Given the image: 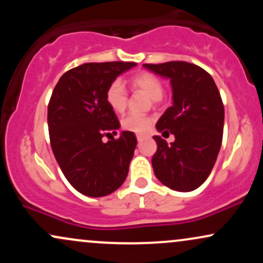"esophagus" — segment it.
Wrapping results in <instances>:
<instances>
[{"mask_svg":"<svg viewBox=\"0 0 263 263\" xmlns=\"http://www.w3.org/2000/svg\"><path fill=\"white\" fill-rule=\"evenodd\" d=\"M144 138H146V136H143V135H137V141L138 142H142L144 140Z\"/></svg>","mask_w":263,"mask_h":263,"instance_id":"34e87169","label":"esophagus"}]
</instances>
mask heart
Listing matches in <instances>:
<instances>
[{"mask_svg": "<svg viewBox=\"0 0 263 263\" xmlns=\"http://www.w3.org/2000/svg\"><path fill=\"white\" fill-rule=\"evenodd\" d=\"M129 85L135 91L140 90V91L146 92L156 104L162 100L163 90H164L163 81L151 71H140V73L132 75L129 78ZM105 99H106L107 105L110 106L111 110L116 114H122L127 107V90L123 86L121 81L119 80L112 81L107 86ZM151 125H152V119L149 116L137 114H129L121 122L123 129L135 132V134H146L149 129Z\"/></svg>", "mask_w": 263, "mask_h": 263, "instance_id": "b5f03b06", "label": "heart"}]
</instances>
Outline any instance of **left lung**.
<instances>
[{
	"label": "left lung",
	"instance_id": "1",
	"mask_svg": "<svg viewBox=\"0 0 263 263\" xmlns=\"http://www.w3.org/2000/svg\"><path fill=\"white\" fill-rule=\"evenodd\" d=\"M153 73L170 78L173 106L168 107L156 127L174 135L167 144L155 136L157 151L152 167L159 182L178 192H192L209 177L222 142L224 104L211 75L186 62L143 64Z\"/></svg>",
	"mask_w": 263,
	"mask_h": 263
}]
</instances>
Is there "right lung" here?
Returning <instances> with one entry per match:
<instances>
[{
    "label": "right lung",
    "mask_w": 263,
    "mask_h": 263,
    "mask_svg": "<svg viewBox=\"0 0 263 263\" xmlns=\"http://www.w3.org/2000/svg\"><path fill=\"white\" fill-rule=\"evenodd\" d=\"M136 66L134 62L85 63L60 78L48 104L50 146L60 170L74 189L99 198L119 189L128 174L137 144L134 132L116 135V114L105 93L112 81Z\"/></svg>",
    "instance_id": "obj_1"
}]
</instances>
